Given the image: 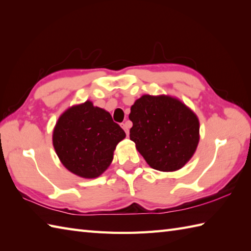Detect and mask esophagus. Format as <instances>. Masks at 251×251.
<instances>
[{"label":"esophagus","instance_id":"1","mask_svg":"<svg viewBox=\"0 0 251 251\" xmlns=\"http://www.w3.org/2000/svg\"><path fill=\"white\" fill-rule=\"evenodd\" d=\"M122 127H123V129L125 130L126 135L128 136V135H129V128H130V123H129V122H125V123H123V124H122Z\"/></svg>","mask_w":251,"mask_h":251}]
</instances>
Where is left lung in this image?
<instances>
[{
	"label": "left lung",
	"mask_w": 251,
	"mask_h": 251,
	"mask_svg": "<svg viewBox=\"0 0 251 251\" xmlns=\"http://www.w3.org/2000/svg\"><path fill=\"white\" fill-rule=\"evenodd\" d=\"M130 140L153 169L175 172L190 161L200 141V122L177 98L143 95L131 105Z\"/></svg>",
	"instance_id": "1"
}]
</instances>
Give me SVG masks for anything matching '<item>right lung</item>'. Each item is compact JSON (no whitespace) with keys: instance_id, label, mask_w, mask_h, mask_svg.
Returning <instances> with one entry per match:
<instances>
[{"instance_id":"obj_1","label":"right lung","mask_w":251,"mask_h":251,"mask_svg":"<svg viewBox=\"0 0 251 251\" xmlns=\"http://www.w3.org/2000/svg\"><path fill=\"white\" fill-rule=\"evenodd\" d=\"M125 137L109 112L86 101L69 108L58 119L52 145L68 170L93 179L110 166L117 143Z\"/></svg>"}]
</instances>
